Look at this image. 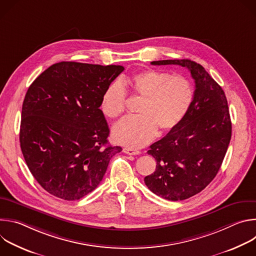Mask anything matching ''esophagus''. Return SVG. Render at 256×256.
<instances>
[{"label": "esophagus", "instance_id": "esophagus-1", "mask_svg": "<svg viewBox=\"0 0 256 256\" xmlns=\"http://www.w3.org/2000/svg\"><path fill=\"white\" fill-rule=\"evenodd\" d=\"M124 152L128 155H138V154H140V151L134 150V149H132V148H124Z\"/></svg>", "mask_w": 256, "mask_h": 256}]
</instances>
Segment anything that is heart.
I'll return each instance as SVG.
<instances>
[{
	"instance_id": "obj_1",
	"label": "heart",
	"mask_w": 256,
	"mask_h": 256,
	"mask_svg": "<svg viewBox=\"0 0 256 256\" xmlns=\"http://www.w3.org/2000/svg\"><path fill=\"white\" fill-rule=\"evenodd\" d=\"M142 98L138 116L124 118L112 128L114 140L128 148H140L157 134L177 128L190 112L194 99L192 84L181 76L144 70L109 85L101 98L102 112L116 118L124 112L126 92Z\"/></svg>"
}]
</instances>
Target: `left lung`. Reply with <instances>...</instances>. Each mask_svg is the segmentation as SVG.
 I'll use <instances>...</instances> for the list:
<instances>
[{
	"label": "left lung",
	"mask_w": 256,
	"mask_h": 256,
	"mask_svg": "<svg viewBox=\"0 0 256 256\" xmlns=\"http://www.w3.org/2000/svg\"><path fill=\"white\" fill-rule=\"evenodd\" d=\"M154 66L178 64L188 68L196 83L190 112L177 128L150 146L156 170L144 177L155 194L184 200L206 188L220 169L232 134L226 95L204 70L190 60H164Z\"/></svg>",
	"instance_id": "left-lung-1"
}]
</instances>
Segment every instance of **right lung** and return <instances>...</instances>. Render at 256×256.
<instances>
[{"label": "right lung", "instance_id": "add662e5", "mask_svg": "<svg viewBox=\"0 0 256 256\" xmlns=\"http://www.w3.org/2000/svg\"><path fill=\"white\" fill-rule=\"evenodd\" d=\"M124 70L60 62L36 78L25 95L20 147L40 186L64 200H76L101 182L109 161L122 151L110 146L100 102Z\"/></svg>", "mask_w": 256, "mask_h": 256}]
</instances>
